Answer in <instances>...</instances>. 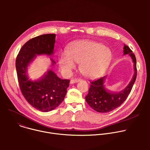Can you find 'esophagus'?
I'll list each match as a JSON object with an SVG mask.
<instances>
[{
    "label": "esophagus",
    "instance_id": "esophagus-1",
    "mask_svg": "<svg viewBox=\"0 0 150 150\" xmlns=\"http://www.w3.org/2000/svg\"><path fill=\"white\" fill-rule=\"evenodd\" d=\"M81 81V79L79 78H75V79H72L70 82L71 83H76V82H78Z\"/></svg>",
    "mask_w": 150,
    "mask_h": 150
}]
</instances>
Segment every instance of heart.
Instances as JSON below:
<instances>
[{
    "label": "heart",
    "mask_w": 150,
    "mask_h": 150,
    "mask_svg": "<svg viewBox=\"0 0 150 150\" xmlns=\"http://www.w3.org/2000/svg\"><path fill=\"white\" fill-rule=\"evenodd\" d=\"M112 54L110 49L99 42L79 41L73 43L60 57L59 65L62 70L69 72L80 63L81 73L86 77L95 78L101 75L110 65Z\"/></svg>",
    "instance_id": "b5f03b06"
}]
</instances>
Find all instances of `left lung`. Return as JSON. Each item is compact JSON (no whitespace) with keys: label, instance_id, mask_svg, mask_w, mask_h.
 I'll use <instances>...</instances> for the list:
<instances>
[{"label":"left lung","instance_id":"8db88e82","mask_svg":"<svg viewBox=\"0 0 150 150\" xmlns=\"http://www.w3.org/2000/svg\"><path fill=\"white\" fill-rule=\"evenodd\" d=\"M129 54L134 62V74L127 86L120 92L113 93L108 90L104 85L106 76L91 81L87 96L85 97L88 104L99 113H108L119 107L130 94L137 78V60L135 54L127 46L124 45L123 54Z\"/></svg>","mask_w":150,"mask_h":150}]
</instances>
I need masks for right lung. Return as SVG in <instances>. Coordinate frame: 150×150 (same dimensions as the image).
<instances>
[{
    "instance_id": "obj_1",
    "label": "right lung",
    "mask_w": 150,
    "mask_h": 150,
    "mask_svg": "<svg viewBox=\"0 0 150 150\" xmlns=\"http://www.w3.org/2000/svg\"><path fill=\"white\" fill-rule=\"evenodd\" d=\"M55 37L54 34H47L30 40L21 49L16 59L21 93L31 105L42 112L52 111L60 105L65 98L70 82L60 79L50 69L40 79L32 81L28 78V68L37 54H53ZM50 59L52 68L56 62Z\"/></svg>"
}]
</instances>
